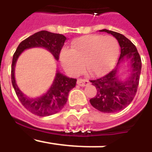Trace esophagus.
<instances>
[{
	"label": "esophagus",
	"mask_w": 152,
	"mask_h": 152,
	"mask_svg": "<svg viewBox=\"0 0 152 152\" xmlns=\"http://www.w3.org/2000/svg\"><path fill=\"white\" fill-rule=\"evenodd\" d=\"M77 84L79 86H81V87H84V86L89 84V80H88L87 79H83V78H79L77 80Z\"/></svg>",
	"instance_id": "esophagus-1"
}]
</instances>
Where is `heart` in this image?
<instances>
[{
  "label": "heart",
  "instance_id": "1",
  "mask_svg": "<svg viewBox=\"0 0 152 152\" xmlns=\"http://www.w3.org/2000/svg\"><path fill=\"white\" fill-rule=\"evenodd\" d=\"M119 43L112 36L89 35L72 42L71 49H63L60 53L62 66L72 75L83 69L94 75H100L113 67L119 56Z\"/></svg>",
  "mask_w": 152,
  "mask_h": 152
}]
</instances>
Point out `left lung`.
<instances>
[{
    "label": "left lung",
    "mask_w": 152,
    "mask_h": 152,
    "mask_svg": "<svg viewBox=\"0 0 152 152\" xmlns=\"http://www.w3.org/2000/svg\"><path fill=\"white\" fill-rule=\"evenodd\" d=\"M100 32L113 35L119 42L121 53L115 69L100 78L90 80L97 90L96 95L91 98L90 103L100 112L111 113L126 108L135 97L139 84L142 61L135 45L126 36L105 29ZM126 59L130 60L131 75L123 82L118 77V67Z\"/></svg>",
    "instance_id": "left-lung-1"
}]
</instances>
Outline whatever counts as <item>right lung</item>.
I'll return each mask as SVG.
<instances>
[{"label": "right lung", "mask_w": 152, "mask_h": 152, "mask_svg": "<svg viewBox=\"0 0 152 152\" xmlns=\"http://www.w3.org/2000/svg\"><path fill=\"white\" fill-rule=\"evenodd\" d=\"M66 37L61 34L42 30L34 33L20 43L13 56L11 66V81L17 97L25 108L39 116H48L57 113L64 107L68 100L70 91L76 85L77 79L69 78L58 71L49 91L45 94L37 98H29L19 89L14 77V68L20 55L25 49L42 47L53 55L56 60L59 58Z\"/></svg>", "instance_id": "obj_1"}]
</instances>
